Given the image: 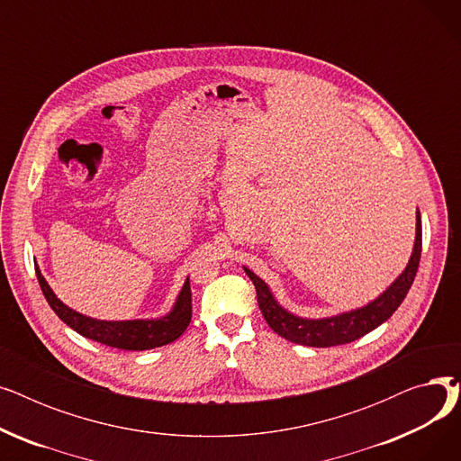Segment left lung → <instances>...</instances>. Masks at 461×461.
<instances>
[{
  "label": "left lung",
  "mask_w": 461,
  "mask_h": 461,
  "mask_svg": "<svg viewBox=\"0 0 461 461\" xmlns=\"http://www.w3.org/2000/svg\"><path fill=\"white\" fill-rule=\"evenodd\" d=\"M35 273L42 289V295L46 297L48 304H50V308L58 313V318L63 323H67L70 329H75L78 334L89 338V340L101 342L115 349L145 351V349L172 344L186 330L192 320V294H190L188 278L176 301V306L167 313V316L160 320L103 321V320H93V318L82 316V313L70 310L54 295V292L50 289V285L46 284L37 265H35Z\"/></svg>",
  "instance_id": "1"
}]
</instances>
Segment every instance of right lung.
<instances>
[{
	"instance_id": "obj_1",
	"label": "right lung",
	"mask_w": 461,
	"mask_h": 461,
	"mask_svg": "<svg viewBox=\"0 0 461 461\" xmlns=\"http://www.w3.org/2000/svg\"><path fill=\"white\" fill-rule=\"evenodd\" d=\"M420 252H422V222H420V212H417L415 249H413V254H411L405 271L391 284V287L386 289L383 295H379L375 301L368 303L366 306L344 312L340 316L323 318V320H304V318L294 316V313H289L275 301L267 284L247 267H245V273L256 285L258 304L265 321L269 323V327L276 334H280L289 342L301 344V346L332 348V346H342V344L358 340V338L377 329L381 323H384L393 316V313L398 310V306L402 304V301L405 299L411 284H413L417 276Z\"/></svg>"
}]
</instances>
